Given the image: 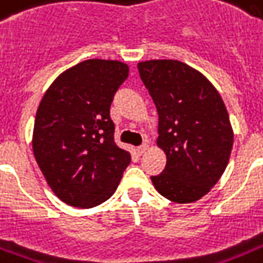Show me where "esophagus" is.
<instances>
[{
    "mask_svg": "<svg viewBox=\"0 0 263 263\" xmlns=\"http://www.w3.org/2000/svg\"><path fill=\"white\" fill-rule=\"evenodd\" d=\"M147 150H148V144L147 143H143L142 146H139V147L136 148V152H138V154H139V156L144 154V153L147 152Z\"/></svg>",
    "mask_w": 263,
    "mask_h": 263,
    "instance_id": "1",
    "label": "esophagus"
}]
</instances>
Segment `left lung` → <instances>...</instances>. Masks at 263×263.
<instances>
[{
	"label": "left lung",
	"mask_w": 263,
	"mask_h": 263,
	"mask_svg": "<svg viewBox=\"0 0 263 263\" xmlns=\"http://www.w3.org/2000/svg\"><path fill=\"white\" fill-rule=\"evenodd\" d=\"M138 69L158 113L157 146L166 154L153 184L176 203L196 202L220 180L232 152L224 101L206 76L177 60L142 61Z\"/></svg>",
	"instance_id": "8db88e82"
}]
</instances>
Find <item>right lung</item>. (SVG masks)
Returning a JSON list of instances; mask_svg holds the SVG:
<instances>
[{
  "mask_svg": "<svg viewBox=\"0 0 263 263\" xmlns=\"http://www.w3.org/2000/svg\"><path fill=\"white\" fill-rule=\"evenodd\" d=\"M127 64L86 60L64 71L35 116L32 152L49 187L75 208H94L117 190L131 154L115 143L110 105Z\"/></svg>",
  "mask_w": 263,
  "mask_h": 263,
  "instance_id": "obj_1",
  "label": "right lung"
}]
</instances>
